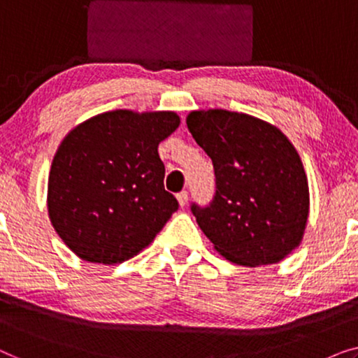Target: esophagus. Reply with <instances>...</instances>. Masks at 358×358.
<instances>
[{"mask_svg": "<svg viewBox=\"0 0 358 358\" xmlns=\"http://www.w3.org/2000/svg\"><path fill=\"white\" fill-rule=\"evenodd\" d=\"M176 197H178V202H179V205L180 207H185V205H187V200H189V194L185 192V190H182V192H179L178 195H176Z\"/></svg>", "mask_w": 358, "mask_h": 358, "instance_id": "obj_1", "label": "esophagus"}]
</instances>
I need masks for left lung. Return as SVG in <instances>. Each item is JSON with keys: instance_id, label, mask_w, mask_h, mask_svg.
Masks as SVG:
<instances>
[{"instance_id": "8db88e82", "label": "left lung", "mask_w": 358, "mask_h": 358, "mask_svg": "<svg viewBox=\"0 0 358 358\" xmlns=\"http://www.w3.org/2000/svg\"><path fill=\"white\" fill-rule=\"evenodd\" d=\"M185 122L217 178L208 207H190L200 229L238 266L280 262L300 246L310 215L295 146L275 125L241 112L192 110Z\"/></svg>"}]
</instances>
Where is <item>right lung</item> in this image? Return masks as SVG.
Returning a JSON list of instances; mask_svg holds the SVG:
<instances>
[{
	"mask_svg": "<svg viewBox=\"0 0 358 358\" xmlns=\"http://www.w3.org/2000/svg\"><path fill=\"white\" fill-rule=\"evenodd\" d=\"M176 112L110 110L76 125L58 146L47 207L63 243L96 264H120L150 246L179 203L164 189L158 145Z\"/></svg>",
	"mask_w": 358,
	"mask_h": 358,
	"instance_id": "1",
	"label": "right lung"
}]
</instances>
